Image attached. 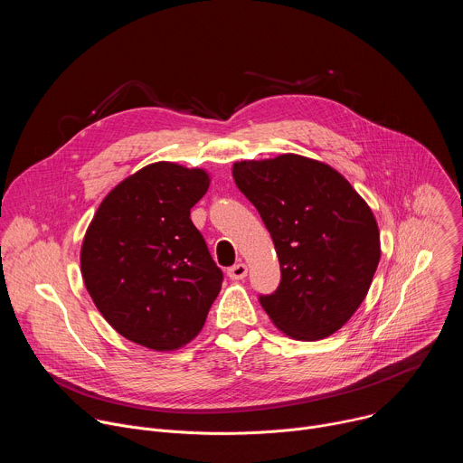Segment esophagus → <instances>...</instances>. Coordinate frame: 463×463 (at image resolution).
Segmentation results:
<instances>
[{"mask_svg": "<svg viewBox=\"0 0 463 463\" xmlns=\"http://www.w3.org/2000/svg\"><path fill=\"white\" fill-rule=\"evenodd\" d=\"M227 275H229L231 280H243L247 277V266H245V263H241V261L234 263L232 268L227 269Z\"/></svg>", "mask_w": 463, "mask_h": 463, "instance_id": "esophagus-1", "label": "esophagus"}]
</instances>
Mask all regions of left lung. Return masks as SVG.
Here are the masks:
<instances>
[{"mask_svg": "<svg viewBox=\"0 0 463 463\" xmlns=\"http://www.w3.org/2000/svg\"><path fill=\"white\" fill-rule=\"evenodd\" d=\"M232 175L280 261V284L260 295L261 307L297 341L335 334L364 300L381 258L370 207L337 170L295 154L234 163Z\"/></svg>", "mask_w": 463, "mask_h": 463, "instance_id": "1", "label": "left lung"}]
</instances>
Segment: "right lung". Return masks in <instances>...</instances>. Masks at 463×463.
Segmentation results:
<instances>
[{
  "label": "right lung",
  "mask_w": 463,
  "mask_h": 463,
  "mask_svg": "<svg viewBox=\"0 0 463 463\" xmlns=\"http://www.w3.org/2000/svg\"><path fill=\"white\" fill-rule=\"evenodd\" d=\"M209 174L154 163L100 203L80 250L88 293L131 343L170 352L202 332L223 273L190 220Z\"/></svg>",
  "instance_id": "right-lung-1"
}]
</instances>
